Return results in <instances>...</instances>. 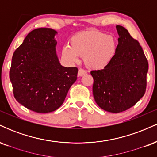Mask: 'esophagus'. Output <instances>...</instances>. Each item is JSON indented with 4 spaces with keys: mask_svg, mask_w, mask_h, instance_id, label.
Instances as JSON below:
<instances>
[{
    "mask_svg": "<svg viewBox=\"0 0 157 157\" xmlns=\"http://www.w3.org/2000/svg\"><path fill=\"white\" fill-rule=\"evenodd\" d=\"M86 74V71H85L84 69H82V68H80L78 71V76L79 77H82L83 76V75H85Z\"/></svg>",
    "mask_w": 157,
    "mask_h": 157,
    "instance_id": "34e87169",
    "label": "esophagus"
}]
</instances>
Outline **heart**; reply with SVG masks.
Instances as JSON below:
<instances>
[{"mask_svg":"<svg viewBox=\"0 0 157 157\" xmlns=\"http://www.w3.org/2000/svg\"><path fill=\"white\" fill-rule=\"evenodd\" d=\"M117 48V40L111 35L97 30L78 32L70 39L69 45L62 48V56L69 63H76L83 57L85 66L90 69H102L112 60Z\"/></svg>","mask_w":157,"mask_h":157,"instance_id":"heart-1","label":"heart"}]
</instances>
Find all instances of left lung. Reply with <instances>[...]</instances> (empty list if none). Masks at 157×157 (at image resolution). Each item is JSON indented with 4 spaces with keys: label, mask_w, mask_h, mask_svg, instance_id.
<instances>
[{
    "label": "left lung",
    "mask_w": 157,
    "mask_h": 157,
    "mask_svg": "<svg viewBox=\"0 0 157 157\" xmlns=\"http://www.w3.org/2000/svg\"><path fill=\"white\" fill-rule=\"evenodd\" d=\"M116 28L119 38L114 57L103 69L91 71L95 102L104 111L115 113L130 109L143 97L148 71L138 41L124 27Z\"/></svg>",
    "instance_id": "1"
}]
</instances>
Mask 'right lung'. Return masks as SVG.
I'll return each mask as SVG.
<instances>
[{
	"mask_svg": "<svg viewBox=\"0 0 157 157\" xmlns=\"http://www.w3.org/2000/svg\"><path fill=\"white\" fill-rule=\"evenodd\" d=\"M57 32L39 28L14 52L10 78L16 100L31 111L49 113L63 103L77 78L76 67H64L56 52Z\"/></svg>",
	"mask_w": 157,
	"mask_h": 157,
	"instance_id": "obj_1",
	"label": "right lung"
}]
</instances>
